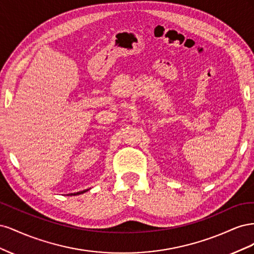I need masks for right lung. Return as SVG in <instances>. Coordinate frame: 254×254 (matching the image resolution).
Returning a JSON list of instances; mask_svg holds the SVG:
<instances>
[{
	"label": "right lung",
	"mask_w": 254,
	"mask_h": 254,
	"mask_svg": "<svg viewBox=\"0 0 254 254\" xmlns=\"http://www.w3.org/2000/svg\"><path fill=\"white\" fill-rule=\"evenodd\" d=\"M90 189H88V190H80V191H77V193H71V194H68V196H76V195H80V194H83V193H86V191H88Z\"/></svg>",
	"instance_id": "1"
}]
</instances>
